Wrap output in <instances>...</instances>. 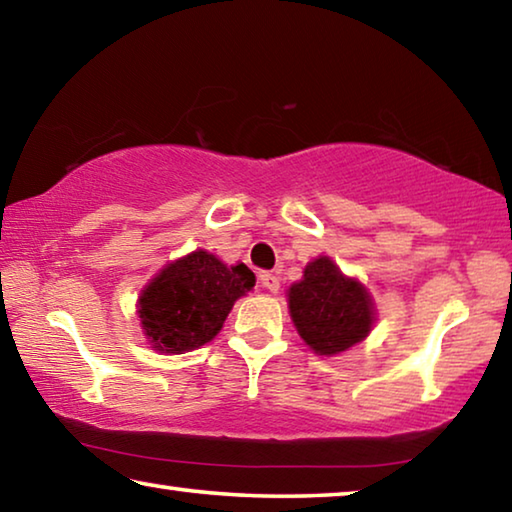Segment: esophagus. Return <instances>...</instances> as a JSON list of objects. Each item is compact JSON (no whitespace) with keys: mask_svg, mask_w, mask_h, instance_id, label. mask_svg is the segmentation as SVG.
Masks as SVG:
<instances>
[{"mask_svg":"<svg viewBox=\"0 0 512 512\" xmlns=\"http://www.w3.org/2000/svg\"><path fill=\"white\" fill-rule=\"evenodd\" d=\"M259 287L271 291V293H277L280 291V280L273 273H262L259 275Z\"/></svg>","mask_w":512,"mask_h":512,"instance_id":"1","label":"esophagus"}]
</instances>
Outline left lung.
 <instances>
[{
	"instance_id": "8db88e82",
	"label": "left lung",
	"mask_w": 512,
	"mask_h": 512,
	"mask_svg": "<svg viewBox=\"0 0 512 512\" xmlns=\"http://www.w3.org/2000/svg\"><path fill=\"white\" fill-rule=\"evenodd\" d=\"M287 300L300 339L320 357L354 348L372 332L377 320L370 291L357 277L345 275L327 255L311 259L302 280L289 287Z\"/></svg>"
}]
</instances>
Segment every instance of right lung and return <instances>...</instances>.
Masks as SVG:
<instances>
[{"label":"right lung","mask_w":512,"mask_h":512,"mask_svg":"<svg viewBox=\"0 0 512 512\" xmlns=\"http://www.w3.org/2000/svg\"><path fill=\"white\" fill-rule=\"evenodd\" d=\"M255 287L246 264L228 266L198 248L155 273L137 298V316L153 350L185 354L210 343L235 302Z\"/></svg>","instance_id":"right-lung-1"}]
</instances>
